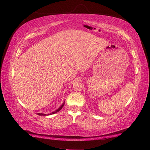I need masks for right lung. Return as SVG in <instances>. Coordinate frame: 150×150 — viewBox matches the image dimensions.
<instances>
[{"mask_svg": "<svg viewBox=\"0 0 150 150\" xmlns=\"http://www.w3.org/2000/svg\"><path fill=\"white\" fill-rule=\"evenodd\" d=\"M64 104H65V103H64V102L63 104L61 105V106L59 107V108H58V109H57L56 111H53V112H52V113H50V115L54 114V113H57V112H58V111H60V110H61L62 108H63V106H64ZM38 115H46V114H43V113H38Z\"/></svg>", "mask_w": 150, "mask_h": 150, "instance_id": "1", "label": "right lung"}]
</instances>
